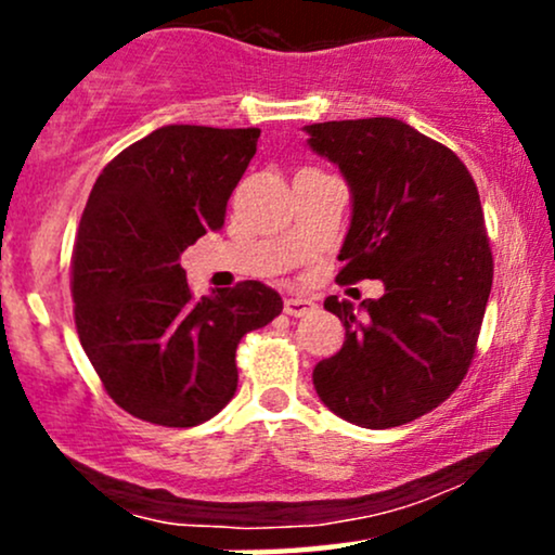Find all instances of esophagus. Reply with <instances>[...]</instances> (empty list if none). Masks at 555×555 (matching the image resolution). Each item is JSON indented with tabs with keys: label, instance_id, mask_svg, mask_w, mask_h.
I'll use <instances>...</instances> for the list:
<instances>
[{
	"label": "esophagus",
	"instance_id": "obj_1",
	"mask_svg": "<svg viewBox=\"0 0 555 555\" xmlns=\"http://www.w3.org/2000/svg\"><path fill=\"white\" fill-rule=\"evenodd\" d=\"M315 308V302L313 299H308V297H302V295H289L284 299V313L286 315H305V313H310V310Z\"/></svg>",
	"mask_w": 555,
	"mask_h": 555
}]
</instances>
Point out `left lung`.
I'll use <instances>...</instances> for the list:
<instances>
[{
	"instance_id": "1",
	"label": "left lung",
	"mask_w": 555,
	"mask_h": 555,
	"mask_svg": "<svg viewBox=\"0 0 555 555\" xmlns=\"http://www.w3.org/2000/svg\"><path fill=\"white\" fill-rule=\"evenodd\" d=\"M352 195L339 282L380 279L360 308L326 297L347 328L313 371L318 397L360 428H397L454 393L475 358L493 284L480 195L454 151L391 117L305 127Z\"/></svg>"
}]
</instances>
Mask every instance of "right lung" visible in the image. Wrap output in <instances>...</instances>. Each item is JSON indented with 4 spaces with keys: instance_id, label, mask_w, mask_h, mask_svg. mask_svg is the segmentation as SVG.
I'll use <instances>...</instances> for the list:
<instances>
[{
    "instance_id": "obj_1",
    "label": "right lung",
    "mask_w": 555,
    "mask_h": 555,
    "mask_svg": "<svg viewBox=\"0 0 555 555\" xmlns=\"http://www.w3.org/2000/svg\"><path fill=\"white\" fill-rule=\"evenodd\" d=\"M260 130L167 125L106 164L73 253L75 326L106 393L167 428H193L237 391L234 352L282 313L279 292L240 282L195 302L182 253L224 227Z\"/></svg>"
}]
</instances>
